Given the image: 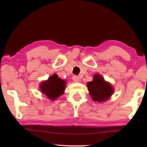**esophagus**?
I'll return each instance as SVG.
<instances>
[{"label":"esophagus","instance_id":"obj_1","mask_svg":"<svg viewBox=\"0 0 147 147\" xmlns=\"http://www.w3.org/2000/svg\"><path fill=\"white\" fill-rule=\"evenodd\" d=\"M72 78H73V80L74 82H78L80 81V78L76 75H74L73 77H72Z\"/></svg>","mask_w":147,"mask_h":147}]
</instances>
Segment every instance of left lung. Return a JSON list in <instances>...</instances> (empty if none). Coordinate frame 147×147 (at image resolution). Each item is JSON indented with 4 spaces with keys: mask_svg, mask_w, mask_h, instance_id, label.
<instances>
[{
    "mask_svg": "<svg viewBox=\"0 0 147 147\" xmlns=\"http://www.w3.org/2000/svg\"><path fill=\"white\" fill-rule=\"evenodd\" d=\"M87 86L90 96L95 102L106 101L114 92L112 86L106 82L100 74H95L93 76V80L87 83Z\"/></svg>",
    "mask_w": 147,
    "mask_h": 147,
    "instance_id": "left-lung-1",
    "label": "left lung"
}]
</instances>
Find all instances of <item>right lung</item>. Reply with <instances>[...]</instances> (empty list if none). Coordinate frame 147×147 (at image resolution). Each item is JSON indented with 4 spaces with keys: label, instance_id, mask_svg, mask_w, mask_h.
Here are the masks:
<instances>
[{
    "label": "right lung",
    "instance_id": "right-lung-1",
    "mask_svg": "<svg viewBox=\"0 0 147 147\" xmlns=\"http://www.w3.org/2000/svg\"><path fill=\"white\" fill-rule=\"evenodd\" d=\"M65 87V81L58 78L56 74L50 77L48 80L43 82L40 86L42 92L44 93L47 98L53 100L63 94Z\"/></svg>",
    "mask_w": 147,
    "mask_h": 147
}]
</instances>
